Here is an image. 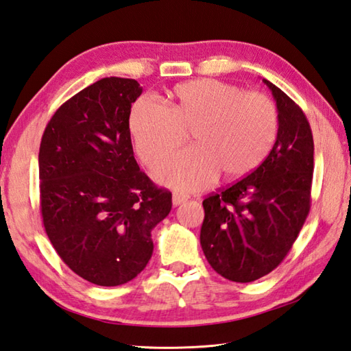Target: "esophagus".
<instances>
[{
  "label": "esophagus",
  "mask_w": 351,
  "mask_h": 351,
  "mask_svg": "<svg viewBox=\"0 0 351 351\" xmlns=\"http://www.w3.org/2000/svg\"><path fill=\"white\" fill-rule=\"evenodd\" d=\"M184 202H187V197L184 195H180V193H173V196H171V204H173V206H178Z\"/></svg>",
  "instance_id": "34e87169"
}]
</instances>
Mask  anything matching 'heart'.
Here are the masks:
<instances>
[{"label": "heart", "mask_w": 351, "mask_h": 351, "mask_svg": "<svg viewBox=\"0 0 351 351\" xmlns=\"http://www.w3.org/2000/svg\"><path fill=\"white\" fill-rule=\"evenodd\" d=\"M193 130V146L156 169V181L195 191L221 171L226 180L250 175L265 161L279 132V113L267 95L219 80H196L170 92V108L137 99L130 132L138 158L152 167L180 147Z\"/></svg>", "instance_id": "b5f03b06"}]
</instances>
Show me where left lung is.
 I'll return each mask as SVG.
<instances>
[{
  "instance_id": "obj_1",
  "label": "left lung",
  "mask_w": 351,
  "mask_h": 351,
  "mask_svg": "<svg viewBox=\"0 0 351 351\" xmlns=\"http://www.w3.org/2000/svg\"><path fill=\"white\" fill-rule=\"evenodd\" d=\"M270 88L279 132L265 161L243 180L204 200L200 245L225 279L253 282L273 271L299 237L311 210L314 138L302 108Z\"/></svg>"
}]
</instances>
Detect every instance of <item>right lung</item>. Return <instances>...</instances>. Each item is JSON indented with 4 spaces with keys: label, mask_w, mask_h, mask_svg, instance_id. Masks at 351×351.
<instances>
[{
    "label": "right lung",
    "mask_w": 351,
    "mask_h": 351,
    "mask_svg": "<svg viewBox=\"0 0 351 351\" xmlns=\"http://www.w3.org/2000/svg\"><path fill=\"white\" fill-rule=\"evenodd\" d=\"M141 92L136 80L96 81L56 111L40 141L45 230L63 263L99 287L143 270L152 229L171 210V193L134 158L130 113Z\"/></svg>",
    "instance_id": "1"
}]
</instances>
